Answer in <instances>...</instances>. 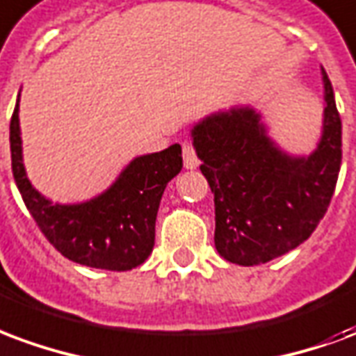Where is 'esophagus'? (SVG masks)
<instances>
[{
    "mask_svg": "<svg viewBox=\"0 0 356 356\" xmlns=\"http://www.w3.org/2000/svg\"><path fill=\"white\" fill-rule=\"evenodd\" d=\"M183 165H185V170H196L200 165L198 156L191 143H183Z\"/></svg>",
    "mask_w": 356,
    "mask_h": 356,
    "instance_id": "1",
    "label": "esophagus"
}]
</instances>
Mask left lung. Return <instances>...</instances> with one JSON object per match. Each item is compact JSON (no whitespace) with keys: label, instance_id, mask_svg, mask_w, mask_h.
I'll return each instance as SVG.
<instances>
[{"label":"left lung","instance_id":"1","mask_svg":"<svg viewBox=\"0 0 356 356\" xmlns=\"http://www.w3.org/2000/svg\"><path fill=\"white\" fill-rule=\"evenodd\" d=\"M323 88L321 138L309 154L283 149L252 105L211 113L192 126V147L215 196V247L232 264L277 259L325 217L341 165V120L325 70Z\"/></svg>","mask_w":356,"mask_h":356}]
</instances>
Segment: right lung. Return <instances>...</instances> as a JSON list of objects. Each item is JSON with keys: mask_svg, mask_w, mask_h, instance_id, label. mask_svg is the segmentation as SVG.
Wrapping results in <instances>:
<instances>
[{"mask_svg": "<svg viewBox=\"0 0 356 356\" xmlns=\"http://www.w3.org/2000/svg\"><path fill=\"white\" fill-rule=\"evenodd\" d=\"M18 111L20 92L9 128L13 175L44 238L65 259L88 268L126 272L143 264L154 247L156 213L165 185L183 168L181 145L136 156L94 198L60 204L43 196L28 179Z\"/></svg>", "mask_w": 356, "mask_h": 356, "instance_id": "1", "label": "right lung"}]
</instances>
